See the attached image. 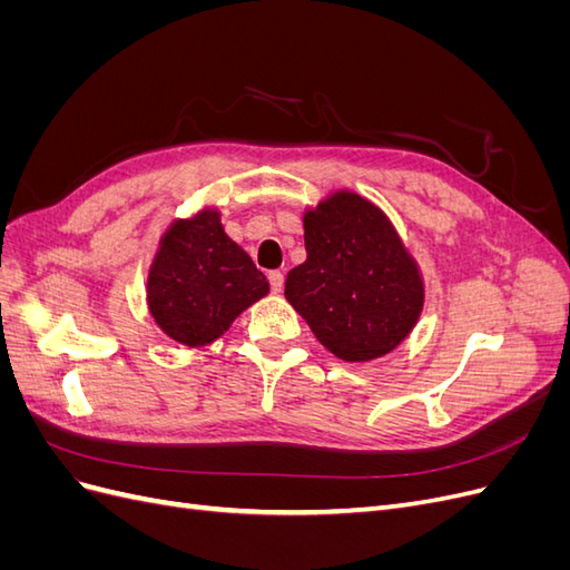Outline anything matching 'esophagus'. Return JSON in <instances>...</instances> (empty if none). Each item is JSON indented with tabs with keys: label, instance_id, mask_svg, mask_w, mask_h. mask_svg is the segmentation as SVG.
I'll use <instances>...</instances> for the list:
<instances>
[{
	"label": "esophagus",
	"instance_id": "34e87169",
	"mask_svg": "<svg viewBox=\"0 0 570 570\" xmlns=\"http://www.w3.org/2000/svg\"><path fill=\"white\" fill-rule=\"evenodd\" d=\"M283 281H285V278H283L281 271H271V273H268V283H271V289H273V292H281V289H283Z\"/></svg>",
	"mask_w": 570,
	"mask_h": 570
}]
</instances>
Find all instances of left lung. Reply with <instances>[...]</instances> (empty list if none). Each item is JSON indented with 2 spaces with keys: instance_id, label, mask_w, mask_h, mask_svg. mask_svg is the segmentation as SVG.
I'll use <instances>...</instances> for the list:
<instances>
[{
  "instance_id": "obj_1",
  "label": "left lung",
  "mask_w": 570,
  "mask_h": 570,
  "mask_svg": "<svg viewBox=\"0 0 570 570\" xmlns=\"http://www.w3.org/2000/svg\"><path fill=\"white\" fill-rule=\"evenodd\" d=\"M306 262L285 299L342 361H373L406 340L423 312V278L390 218L350 189L304 214Z\"/></svg>"
}]
</instances>
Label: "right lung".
<instances>
[{"label":"right lung","mask_w":570,"mask_h":570,"mask_svg":"<svg viewBox=\"0 0 570 570\" xmlns=\"http://www.w3.org/2000/svg\"><path fill=\"white\" fill-rule=\"evenodd\" d=\"M266 295V275L226 235L216 209L170 223L147 278L154 323L185 347L214 342Z\"/></svg>","instance_id":"obj_1"}]
</instances>
